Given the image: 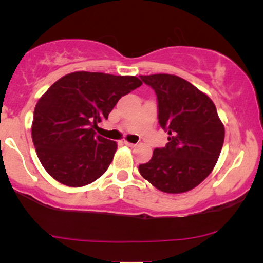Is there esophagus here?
Instances as JSON below:
<instances>
[{"label": "esophagus", "mask_w": 263, "mask_h": 263, "mask_svg": "<svg viewBox=\"0 0 263 263\" xmlns=\"http://www.w3.org/2000/svg\"><path fill=\"white\" fill-rule=\"evenodd\" d=\"M124 145H127V146H129V147H135L136 143H132V142L125 141V140H124Z\"/></svg>", "instance_id": "1"}]
</instances>
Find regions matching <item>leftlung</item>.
I'll return each mask as SVG.
<instances>
[{
    "mask_svg": "<svg viewBox=\"0 0 263 263\" xmlns=\"http://www.w3.org/2000/svg\"><path fill=\"white\" fill-rule=\"evenodd\" d=\"M158 99V120L170 135L153 151L139 171L151 184L167 194L189 192L213 170L225 138L217 107L206 93L171 74L141 75Z\"/></svg>",
    "mask_w": 263,
    "mask_h": 263,
    "instance_id": "8db88e82",
    "label": "left lung"
}]
</instances>
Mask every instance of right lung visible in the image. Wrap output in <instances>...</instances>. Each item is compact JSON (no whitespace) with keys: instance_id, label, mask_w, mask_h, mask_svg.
Returning a JSON list of instances; mask_svg holds the SVG:
<instances>
[{"instance_id":"1","label":"right lung","mask_w":263,"mask_h":263,"mask_svg":"<svg viewBox=\"0 0 263 263\" xmlns=\"http://www.w3.org/2000/svg\"><path fill=\"white\" fill-rule=\"evenodd\" d=\"M142 85L136 77L74 71L39 98L32 140L46 172L64 185H87L107 170L117 143L95 128L123 97Z\"/></svg>"}]
</instances>
